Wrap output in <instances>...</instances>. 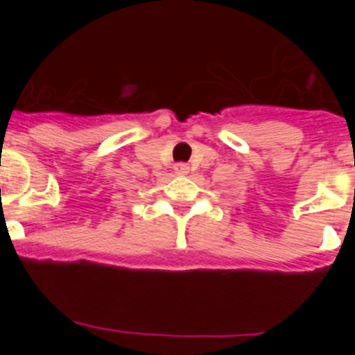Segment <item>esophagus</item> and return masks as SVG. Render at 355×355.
<instances>
[{
    "instance_id": "1",
    "label": "esophagus",
    "mask_w": 355,
    "mask_h": 355,
    "mask_svg": "<svg viewBox=\"0 0 355 355\" xmlns=\"http://www.w3.org/2000/svg\"><path fill=\"white\" fill-rule=\"evenodd\" d=\"M190 167H188L187 163H175L174 165V172L175 174H188Z\"/></svg>"
}]
</instances>
